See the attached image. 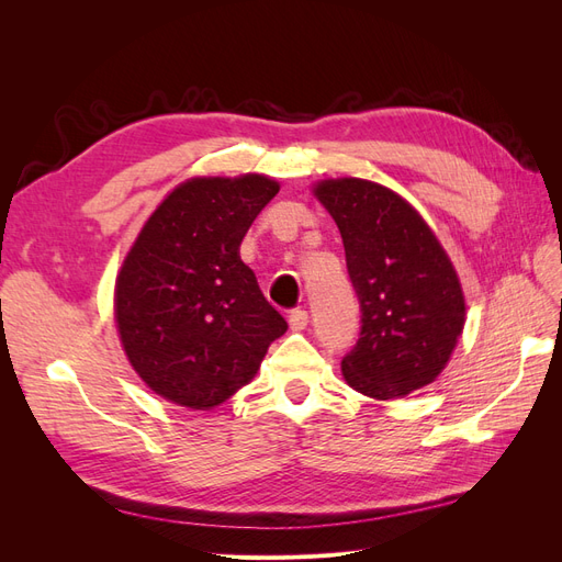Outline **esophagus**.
<instances>
[{"label":"esophagus","instance_id":"esophagus-1","mask_svg":"<svg viewBox=\"0 0 562 562\" xmlns=\"http://www.w3.org/2000/svg\"><path fill=\"white\" fill-rule=\"evenodd\" d=\"M288 323H291L293 330H304V328H307V323H310V314L304 310H293L291 316H288Z\"/></svg>","mask_w":562,"mask_h":562}]
</instances>
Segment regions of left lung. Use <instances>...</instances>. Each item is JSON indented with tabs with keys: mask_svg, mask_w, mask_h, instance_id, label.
Returning <instances> with one entry per match:
<instances>
[{
	"mask_svg": "<svg viewBox=\"0 0 562 562\" xmlns=\"http://www.w3.org/2000/svg\"><path fill=\"white\" fill-rule=\"evenodd\" d=\"M316 196L342 234L361 333L345 353L349 386L398 398L436 380L464 328L462 285L422 215L378 182L326 180Z\"/></svg>",
	"mask_w": 562,
	"mask_h": 562,
	"instance_id": "left-lung-1",
	"label": "left lung"
}]
</instances>
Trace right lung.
I'll list each match as a JSON object with an SVG mask.
<instances>
[{
    "label": "right lung",
    "instance_id": "add662e5",
    "mask_svg": "<svg viewBox=\"0 0 562 562\" xmlns=\"http://www.w3.org/2000/svg\"><path fill=\"white\" fill-rule=\"evenodd\" d=\"M265 176L192 178L151 213L116 277L122 345L166 401L211 411L258 372L288 330L239 248L277 196Z\"/></svg>",
    "mask_w": 562,
    "mask_h": 562
}]
</instances>
